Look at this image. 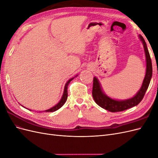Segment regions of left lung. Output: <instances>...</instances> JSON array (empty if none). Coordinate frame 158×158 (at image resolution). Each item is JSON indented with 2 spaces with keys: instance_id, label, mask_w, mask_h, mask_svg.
<instances>
[{
  "instance_id": "1",
  "label": "left lung",
  "mask_w": 158,
  "mask_h": 158,
  "mask_svg": "<svg viewBox=\"0 0 158 158\" xmlns=\"http://www.w3.org/2000/svg\"><path fill=\"white\" fill-rule=\"evenodd\" d=\"M140 39L141 40L146 54V72L145 78L143 81L142 87L138 92L133 98L124 100V101H118V100H114L109 97L107 96L102 92L101 86L98 80L94 77L93 81V88H92V96L95 102L99 106L111 112H118L125 111L126 109L135 107L139 104L144 98L146 90L149 86L150 80L152 76V60L150 56L149 51L148 50L147 45L145 40L142 35H139Z\"/></svg>"
}]
</instances>
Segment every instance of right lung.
<instances>
[{
    "label": "right lung",
    "mask_w": 158,
    "mask_h": 158,
    "mask_svg": "<svg viewBox=\"0 0 158 158\" xmlns=\"http://www.w3.org/2000/svg\"><path fill=\"white\" fill-rule=\"evenodd\" d=\"M73 78H71L70 79L66 84H65V86H64V93L63 95V97H62L60 101L58 103V104H56L55 106L52 107V108L48 109V110H46V112H53L56 111V110H58L59 109H60L62 106H63V105L65 103L66 99H67L68 98V92H67V88H68V85L69 84V83L71 82L72 80H73Z\"/></svg>",
    "instance_id": "obj_1"
}]
</instances>
